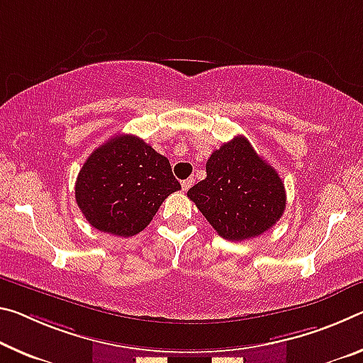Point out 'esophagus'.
<instances>
[{
	"mask_svg": "<svg viewBox=\"0 0 363 363\" xmlns=\"http://www.w3.org/2000/svg\"><path fill=\"white\" fill-rule=\"evenodd\" d=\"M194 177H189V179H186V181H182V191H189V189H191L192 186H194Z\"/></svg>",
	"mask_w": 363,
	"mask_h": 363,
	"instance_id": "esophagus-1",
	"label": "esophagus"
}]
</instances>
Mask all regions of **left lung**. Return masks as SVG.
<instances>
[{
    "instance_id": "8db88e82",
    "label": "left lung",
    "mask_w": 363,
    "mask_h": 363,
    "mask_svg": "<svg viewBox=\"0 0 363 363\" xmlns=\"http://www.w3.org/2000/svg\"><path fill=\"white\" fill-rule=\"evenodd\" d=\"M223 239L240 242L268 231L286 208L284 184L244 135L223 143L206 161V177L189 189Z\"/></svg>"
}]
</instances>
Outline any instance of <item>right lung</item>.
Segmentation results:
<instances>
[{
	"label": "right lung",
	"instance_id": "right-lung-1",
	"mask_svg": "<svg viewBox=\"0 0 363 363\" xmlns=\"http://www.w3.org/2000/svg\"><path fill=\"white\" fill-rule=\"evenodd\" d=\"M181 184L169 161L137 135L121 134L91 152L79 171L76 202L101 233L130 238L143 231Z\"/></svg>",
	"mask_w": 363,
	"mask_h": 363
}]
</instances>
